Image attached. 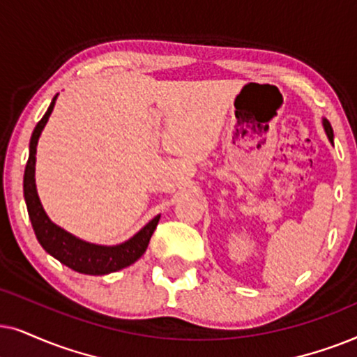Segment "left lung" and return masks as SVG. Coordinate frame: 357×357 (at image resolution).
Wrapping results in <instances>:
<instances>
[{"label":"left lung","instance_id":"obj_1","mask_svg":"<svg viewBox=\"0 0 357 357\" xmlns=\"http://www.w3.org/2000/svg\"><path fill=\"white\" fill-rule=\"evenodd\" d=\"M321 123H323V129H325V134H326V137H328V140H330L331 144H333V129H331L330 122H328L326 119L323 117V119H321Z\"/></svg>","mask_w":357,"mask_h":357}]
</instances>
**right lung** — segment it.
I'll use <instances>...</instances> for the list:
<instances>
[{
	"instance_id": "add662e5",
	"label": "right lung",
	"mask_w": 357,
	"mask_h": 357,
	"mask_svg": "<svg viewBox=\"0 0 357 357\" xmlns=\"http://www.w3.org/2000/svg\"><path fill=\"white\" fill-rule=\"evenodd\" d=\"M56 98H59V94H55L54 99H52L44 117L40 119L34 132H32L29 142V158H27L26 171H24V199H26L32 228H34L36 236L42 245V248L54 256L55 259H59L61 264L68 266L70 269L76 271V273L89 275L116 273V271H121L127 268V266L134 264L145 253L151 235H153L155 228L160 222V215L151 218L144 228H140L129 240L112 246L89 243V241H84L78 238V236L71 235L70 231L63 230V228L50 220L44 207H42L39 194H37L36 153L39 137L42 130H44L45 123L49 122Z\"/></svg>"
}]
</instances>
